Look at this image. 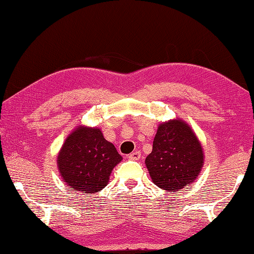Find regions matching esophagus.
<instances>
[{"mask_svg":"<svg viewBox=\"0 0 254 254\" xmlns=\"http://www.w3.org/2000/svg\"><path fill=\"white\" fill-rule=\"evenodd\" d=\"M140 156H141L140 151H133V152H131V154L128 155V158L131 160H139Z\"/></svg>","mask_w":254,"mask_h":254,"instance_id":"1","label":"esophagus"}]
</instances>
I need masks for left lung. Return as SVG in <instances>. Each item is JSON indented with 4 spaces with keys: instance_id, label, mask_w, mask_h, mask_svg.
<instances>
[{
    "instance_id": "obj_1",
    "label": "left lung",
    "mask_w": 254,
    "mask_h": 254,
    "mask_svg": "<svg viewBox=\"0 0 254 254\" xmlns=\"http://www.w3.org/2000/svg\"><path fill=\"white\" fill-rule=\"evenodd\" d=\"M203 165L197 137L186 123L175 119L158 127L146 166L155 185L176 192L193 183Z\"/></svg>"
}]
</instances>
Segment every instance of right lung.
<instances>
[{"label":"right lung","instance_id":"1","mask_svg":"<svg viewBox=\"0 0 254 254\" xmlns=\"http://www.w3.org/2000/svg\"><path fill=\"white\" fill-rule=\"evenodd\" d=\"M122 159L98 128L78 127L65 140L57 166L68 187L95 193L105 188L114 167Z\"/></svg>","mask_w":254,"mask_h":254}]
</instances>
